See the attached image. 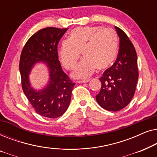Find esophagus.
I'll use <instances>...</instances> for the list:
<instances>
[{
	"mask_svg": "<svg viewBox=\"0 0 157 157\" xmlns=\"http://www.w3.org/2000/svg\"><path fill=\"white\" fill-rule=\"evenodd\" d=\"M90 81V79H84V80H80L78 81V83H87Z\"/></svg>",
	"mask_w": 157,
	"mask_h": 157,
	"instance_id": "34e87169",
	"label": "esophagus"
}]
</instances>
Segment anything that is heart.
<instances>
[{
    "label": "heart",
    "instance_id": "obj_1",
    "mask_svg": "<svg viewBox=\"0 0 157 157\" xmlns=\"http://www.w3.org/2000/svg\"><path fill=\"white\" fill-rule=\"evenodd\" d=\"M84 57L72 73L74 78L88 77L97 69L106 70L113 65L118 53V40L109 29L85 26L73 29L68 40L62 42L59 59L67 70H71L81 56Z\"/></svg>",
    "mask_w": 157,
    "mask_h": 157
}]
</instances>
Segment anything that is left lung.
Wrapping results in <instances>:
<instances>
[{"mask_svg":"<svg viewBox=\"0 0 157 157\" xmlns=\"http://www.w3.org/2000/svg\"><path fill=\"white\" fill-rule=\"evenodd\" d=\"M119 37L117 59L99 78L100 92L96 96L98 104L107 111H118L129 104L134 97L139 78L137 55L127 35L115 26Z\"/></svg>","mask_w":157,"mask_h":157,"instance_id":"8db88e82","label":"left lung"}]
</instances>
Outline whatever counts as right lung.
Listing matches in <instances>:
<instances>
[{
  "mask_svg": "<svg viewBox=\"0 0 157 157\" xmlns=\"http://www.w3.org/2000/svg\"><path fill=\"white\" fill-rule=\"evenodd\" d=\"M68 29L48 27L31 36L21 51L19 63L21 85L25 96L36 112L44 117L55 119L67 110L75 83L62 70L58 59V44ZM38 61L47 63L50 81L46 89L36 92L29 86L28 74Z\"/></svg>",
  "mask_w": 157,
  "mask_h": 157,
  "instance_id": "add662e5",
  "label": "right lung"
}]
</instances>
